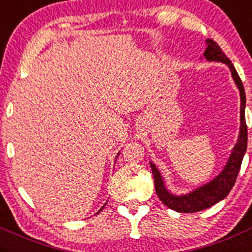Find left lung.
Returning a JSON list of instances; mask_svg holds the SVG:
<instances>
[{"label": "left lung", "instance_id": "8db88e82", "mask_svg": "<svg viewBox=\"0 0 252 252\" xmlns=\"http://www.w3.org/2000/svg\"><path fill=\"white\" fill-rule=\"evenodd\" d=\"M204 57L208 61L214 62H222L226 64L230 68L232 74V78L235 80L236 85H238L239 90H240V97H241V126H240V135H239L238 143L235 145L234 150H232L231 156H230L229 160H227L226 166H225L224 171L210 183L205 184L202 188L196 189L193 193L188 194V195L177 196L167 191L166 187L163 186V181L160 177L159 172L156 168L153 163H151V169H152L153 178H155V188L156 193H157L158 198L160 202L163 203L166 207L169 209H173L179 213H195L204 210L207 208H210L212 205L217 204L221 199H224L225 196L229 194L231 188L235 184L236 178H238L239 171H240L241 162H243L244 155L246 152V147H248V126H246L245 120V106H246V96L245 90H244V85L241 83V79L239 76L238 71L234 68L231 62L226 58L221 48L217 44L213 39L208 40V47L204 52Z\"/></svg>", "mask_w": 252, "mask_h": 252}]
</instances>
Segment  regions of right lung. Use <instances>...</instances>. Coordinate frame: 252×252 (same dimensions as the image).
I'll list each match as a JSON object with an SVG mask.
<instances>
[{"mask_svg":"<svg viewBox=\"0 0 252 252\" xmlns=\"http://www.w3.org/2000/svg\"><path fill=\"white\" fill-rule=\"evenodd\" d=\"M102 208H104V207H102ZM102 208H101V209H100V210H102Z\"/></svg>","mask_w":252,"mask_h":252,"instance_id":"obj_1","label":"right lung"}]
</instances>
